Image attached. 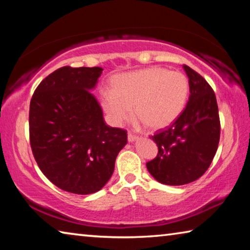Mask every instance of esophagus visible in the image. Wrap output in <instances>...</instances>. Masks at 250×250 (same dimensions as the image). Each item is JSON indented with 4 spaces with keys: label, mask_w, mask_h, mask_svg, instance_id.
<instances>
[{
    "label": "esophagus",
    "mask_w": 250,
    "mask_h": 250,
    "mask_svg": "<svg viewBox=\"0 0 250 250\" xmlns=\"http://www.w3.org/2000/svg\"><path fill=\"white\" fill-rule=\"evenodd\" d=\"M137 139H138L137 135H134V134H132L131 132L128 133V141L129 142H133V141L137 140Z\"/></svg>",
    "instance_id": "obj_1"
}]
</instances>
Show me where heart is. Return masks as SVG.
Returning a JSON list of instances; mask_svg holds the SVG:
<instances>
[{"mask_svg":"<svg viewBox=\"0 0 250 250\" xmlns=\"http://www.w3.org/2000/svg\"><path fill=\"white\" fill-rule=\"evenodd\" d=\"M188 80L180 71L151 67L118 75L111 80V92L101 96L109 121L120 125L132 115L151 131L174 124L185 107Z\"/></svg>","mask_w":250,"mask_h":250,"instance_id":"1","label":"heart"}]
</instances>
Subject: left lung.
<instances>
[{
	"label": "left lung",
	"instance_id": "1",
	"mask_svg": "<svg viewBox=\"0 0 250 250\" xmlns=\"http://www.w3.org/2000/svg\"><path fill=\"white\" fill-rule=\"evenodd\" d=\"M183 68L188 77V103L174 124L152 137L159 152L146 163L150 174L166 185L200 179L214 159L221 135L214 90L195 70L186 65Z\"/></svg>",
	"mask_w": 250,
	"mask_h": 250
}]
</instances>
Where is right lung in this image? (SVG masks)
<instances>
[{"mask_svg": "<svg viewBox=\"0 0 250 250\" xmlns=\"http://www.w3.org/2000/svg\"><path fill=\"white\" fill-rule=\"evenodd\" d=\"M101 67H62L48 75L29 104V141L44 175L62 191L87 195L111 177L126 145L125 130L104 124L90 90Z\"/></svg>", "mask_w": 250, "mask_h": 250, "instance_id": "add662e5", "label": "right lung"}]
</instances>
